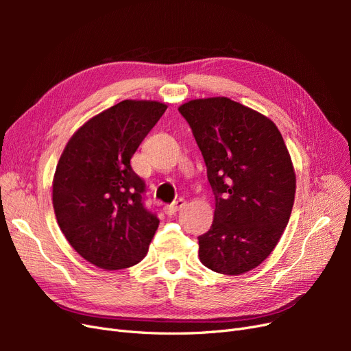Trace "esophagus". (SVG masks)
I'll return each mask as SVG.
<instances>
[{
  "label": "esophagus",
  "mask_w": 351,
  "mask_h": 351,
  "mask_svg": "<svg viewBox=\"0 0 351 351\" xmlns=\"http://www.w3.org/2000/svg\"><path fill=\"white\" fill-rule=\"evenodd\" d=\"M184 205H186V200H184L183 197H178L177 200H174V204H171L169 206H167L165 212H167L168 215H174L176 212L182 209Z\"/></svg>",
  "instance_id": "esophagus-1"
}]
</instances>
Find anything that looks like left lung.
Masks as SVG:
<instances>
[{
    "instance_id": "obj_1",
    "label": "left lung",
    "mask_w": 351,
    "mask_h": 351,
    "mask_svg": "<svg viewBox=\"0 0 351 351\" xmlns=\"http://www.w3.org/2000/svg\"><path fill=\"white\" fill-rule=\"evenodd\" d=\"M178 111L204 155L214 221L197 237L199 259L218 274L241 275L267 259L289 224L295 173L268 117L226 97L193 99Z\"/></svg>"
}]
</instances>
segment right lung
I'll use <instances>...</instances> for the list:
<instances>
[{"instance_id":"obj_1","label":"right lung","mask_w":351,"mask_h":351,"mask_svg":"<svg viewBox=\"0 0 351 351\" xmlns=\"http://www.w3.org/2000/svg\"><path fill=\"white\" fill-rule=\"evenodd\" d=\"M167 105L125 99L92 117L62 151L52 180L57 222L71 247L102 269L139 263L159 226L130 165Z\"/></svg>"}]
</instances>
